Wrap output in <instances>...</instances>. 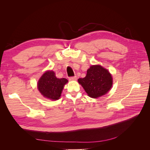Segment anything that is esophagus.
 <instances>
[{
  "label": "esophagus",
  "instance_id": "1",
  "mask_svg": "<svg viewBox=\"0 0 150 150\" xmlns=\"http://www.w3.org/2000/svg\"><path fill=\"white\" fill-rule=\"evenodd\" d=\"M77 79V77L76 76H73V77H70L69 78V81H74Z\"/></svg>",
  "mask_w": 150,
  "mask_h": 150
}]
</instances>
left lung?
I'll use <instances>...</instances> for the list:
<instances>
[{"mask_svg": "<svg viewBox=\"0 0 150 150\" xmlns=\"http://www.w3.org/2000/svg\"><path fill=\"white\" fill-rule=\"evenodd\" d=\"M78 82L89 97L98 98L111 89L112 78L105 68L100 65H93L88 69L85 78L78 79Z\"/></svg>", "mask_w": 150, "mask_h": 150, "instance_id": "1", "label": "left lung"}]
</instances>
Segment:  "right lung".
<instances>
[{
    "mask_svg": "<svg viewBox=\"0 0 150 150\" xmlns=\"http://www.w3.org/2000/svg\"><path fill=\"white\" fill-rule=\"evenodd\" d=\"M68 82L66 78L59 79L52 71H47L40 77L38 88L44 98L51 100L59 99L64 85Z\"/></svg>",
    "mask_w": 150,
    "mask_h": 150,
    "instance_id": "add662e5",
    "label": "right lung"
}]
</instances>
